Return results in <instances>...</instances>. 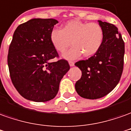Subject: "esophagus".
<instances>
[{
	"mask_svg": "<svg viewBox=\"0 0 131 131\" xmlns=\"http://www.w3.org/2000/svg\"><path fill=\"white\" fill-rule=\"evenodd\" d=\"M69 64L70 67H73V66H74V62H72V61H69Z\"/></svg>",
	"mask_w": 131,
	"mask_h": 131,
	"instance_id": "obj_1",
	"label": "esophagus"
}]
</instances>
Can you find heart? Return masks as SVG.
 I'll use <instances>...</instances> for the list:
<instances>
[{
  "mask_svg": "<svg viewBox=\"0 0 131 131\" xmlns=\"http://www.w3.org/2000/svg\"><path fill=\"white\" fill-rule=\"evenodd\" d=\"M50 39L54 49L61 53L64 52L72 42L73 47L63 54V57L72 60L79 58L82 53L89 57L97 52L103 43L104 30L96 23L73 20L64 25L62 30L53 29Z\"/></svg>",
  "mask_w": 131,
  "mask_h": 131,
  "instance_id": "obj_1",
  "label": "heart"
}]
</instances>
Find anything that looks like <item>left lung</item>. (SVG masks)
Masks as SVG:
<instances>
[{
  "label": "left lung",
  "instance_id": "obj_1",
  "mask_svg": "<svg viewBox=\"0 0 131 131\" xmlns=\"http://www.w3.org/2000/svg\"><path fill=\"white\" fill-rule=\"evenodd\" d=\"M104 30L100 50L86 60L75 63L81 71V77L75 89L81 97L97 99L104 97L118 84L123 69L125 45L114 25L98 20Z\"/></svg>",
  "mask_w": 131,
  "mask_h": 131
}]
</instances>
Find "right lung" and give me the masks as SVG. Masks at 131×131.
Segmentation results:
<instances>
[{
  "instance_id": "1",
  "label": "right lung",
  "mask_w": 131,
  "mask_h": 131,
  "mask_svg": "<svg viewBox=\"0 0 131 131\" xmlns=\"http://www.w3.org/2000/svg\"><path fill=\"white\" fill-rule=\"evenodd\" d=\"M55 19L34 18L15 30L8 50L10 76L18 93L27 100L45 102L58 93L59 83L70 69L68 62L59 59L50 35Z\"/></svg>"
}]
</instances>
